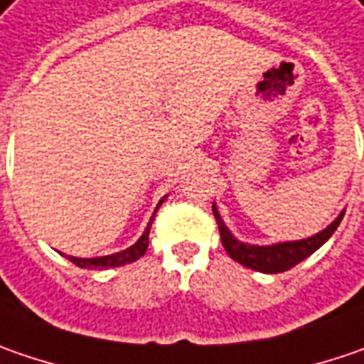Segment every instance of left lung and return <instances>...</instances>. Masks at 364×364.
Segmentation results:
<instances>
[{"mask_svg": "<svg viewBox=\"0 0 364 364\" xmlns=\"http://www.w3.org/2000/svg\"><path fill=\"white\" fill-rule=\"evenodd\" d=\"M212 210L213 215H215V222H218V228H220V236H222V245L226 248V252L236 262L245 264L248 269L261 271V273H283V271H289L297 262L308 259L309 255H314L334 234V230L338 228L342 218H344V212H342L328 228L318 232V234H314V236H309V238H304V240L257 246L245 245V242L236 240L232 236V232L226 228L224 220L220 218V212H218L215 203L212 205Z\"/></svg>", "mask_w": 364, "mask_h": 364, "instance_id": "left-lung-1", "label": "left lung"}]
</instances>
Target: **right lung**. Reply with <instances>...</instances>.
<instances>
[{"instance_id": "1", "label": "right lung", "mask_w": 364, "mask_h": 364, "mask_svg": "<svg viewBox=\"0 0 364 364\" xmlns=\"http://www.w3.org/2000/svg\"><path fill=\"white\" fill-rule=\"evenodd\" d=\"M163 201H165V198L159 201L156 208H161ZM154 212H156V210H154ZM152 218H154V215H152ZM152 218L151 222H149V226H146V230L142 232V236L136 240V245H132L130 248H126V250H122V252L107 255V257H95V259H77V257H67V259H69L73 264L81 267V269H97V271H102V269H114V267H122V264L138 261V259L146 252V248H149V232H151Z\"/></svg>"}]
</instances>
